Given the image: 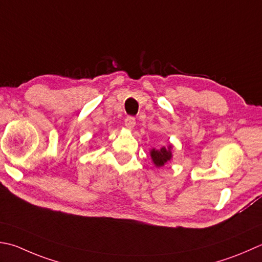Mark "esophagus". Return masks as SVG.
<instances>
[{
    "label": "esophagus",
    "instance_id": "obj_1",
    "mask_svg": "<svg viewBox=\"0 0 262 262\" xmlns=\"http://www.w3.org/2000/svg\"><path fill=\"white\" fill-rule=\"evenodd\" d=\"M135 125H136V120H135L134 117H127L125 119V126L127 128H129V129L134 128Z\"/></svg>",
    "mask_w": 262,
    "mask_h": 262
}]
</instances>
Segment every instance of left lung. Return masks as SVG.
Listing matches in <instances>:
<instances>
[{
  "label": "left lung",
  "instance_id": "1",
  "mask_svg": "<svg viewBox=\"0 0 262 262\" xmlns=\"http://www.w3.org/2000/svg\"><path fill=\"white\" fill-rule=\"evenodd\" d=\"M171 148L172 146L171 145H168L167 147L162 146L161 148H152L150 155H151V158H152V161L153 163H155L156 167H162L165 166V163L170 161V159L172 157L171 155Z\"/></svg>",
  "mask_w": 262,
  "mask_h": 262
}]
</instances>
